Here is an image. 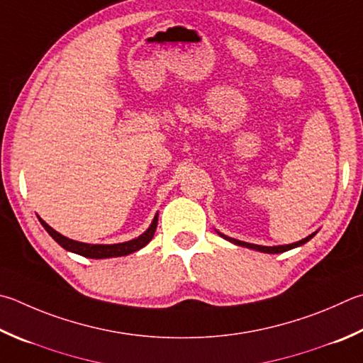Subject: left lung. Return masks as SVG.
Segmentation results:
<instances>
[{
	"instance_id": "8db88e82",
	"label": "left lung",
	"mask_w": 363,
	"mask_h": 363,
	"mask_svg": "<svg viewBox=\"0 0 363 363\" xmlns=\"http://www.w3.org/2000/svg\"><path fill=\"white\" fill-rule=\"evenodd\" d=\"M217 233H219V232H217ZM315 233H318V232L311 233L309 236H306V238H303V240H300V241L292 242V245H284V246H259V245H250V242H246V241H240V240L230 238V236H227V235H222V233H219V235L222 236L223 240H227V241H230V242H233V245H236V246L249 247V249L259 250V252H265V254H281V252H286V250H291V249H294V247L303 246V245H305V242H308L309 240H311Z\"/></svg>"
}]
</instances>
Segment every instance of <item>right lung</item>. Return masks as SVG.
Wrapping results in <instances>:
<instances>
[{
  "mask_svg": "<svg viewBox=\"0 0 363 363\" xmlns=\"http://www.w3.org/2000/svg\"><path fill=\"white\" fill-rule=\"evenodd\" d=\"M38 219H39V222H41V225L45 228V232H48L63 249L69 250V252L87 257V259H113V257H122V255L133 254V252H136V250H140L141 247L146 246L147 242L154 238L157 222H159V213L154 216V220H152V223H150L146 232L141 233L138 238H133V240L125 241V242H117V245H89V242L69 240V238H67V236H63L62 233H58L57 230H54L50 225H48V223H45L39 216H38Z\"/></svg>",
  "mask_w": 363,
  "mask_h": 363,
  "instance_id": "add662e5",
  "label": "right lung"
}]
</instances>
